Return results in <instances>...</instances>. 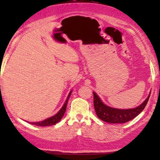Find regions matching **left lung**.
I'll use <instances>...</instances> for the list:
<instances>
[{
	"label": "left lung",
	"instance_id": "8db88e82",
	"mask_svg": "<svg viewBox=\"0 0 160 160\" xmlns=\"http://www.w3.org/2000/svg\"><path fill=\"white\" fill-rule=\"evenodd\" d=\"M150 96V93L149 94L148 97L146 99L145 101L137 108H130V109H119V108H112V107L105 105L101 101L99 96L93 92L95 111H96L98 118L106 122L112 123V124L126 123L138 116L140 112L144 109Z\"/></svg>",
	"mask_w": 160,
	"mask_h": 160
}]
</instances>
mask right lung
I'll use <instances>...</instances> for the list:
<instances>
[{
  "mask_svg": "<svg viewBox=\"0 0 160 160\" xmlns=\"http://www.w3.org/2000/svg\"><path fill=\"white\" fill-rule=\"evenodd\" d=\"M71 94V91L70 92L69 95L68 96V99H67L66 102H64V106H62V108H61L60 111L58 112L56 115H54V116L45 119V120L42 121V122H30V124H34V125L36 126H41V127H45V126H51V125H54L56 123H58L59 121L62 118V117L64 116V112L66 111V108H67V104H68V99H69L70 96Z\"/></svg>",
  "mask_w": 160,
  "mask_h": 160,
  "instance_id": "1",
  "label": "right lung"
}]
</instances>
